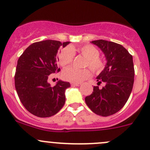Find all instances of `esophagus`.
<instances>
[{"instance_id":"1","label":"esophagus","mask_w":150,"mask_h":150,"mask_svg":"<svg viewBox=\"0 0 150 150\" xmlns=\"http://www.w3.org/2000/svg\"><path fill=\"white\" fill-rule=\"evenodd\" d=\"M71 85L74 86H80L81 85V83H71Z\"/></svg>"}]
</instances>
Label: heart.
Wrapping results in <instances>:
<instances>
[{
	"mask_svg": "<svg viewBox=\"0 0 150 150\" xmlns=\"http://www.w3.org/2000/svg\"><path fill=\"white\" fill-rule=\"evenodd\" d=\"M79 52L86 61L85 66L89 67L94 72H99L103 69L104 63L99 58V51L97 48L92 45H84L81 47L71 46L66 47L61 50L59 54V62L62 67L69 65L72 62L74 57V52ZM91 75L90 71L88 69H78L75 67H68L63 71L62 76L64 80L69 82L81 83L87 79Z\"/></svg>",
	"mask_w": 150,
	"mask_h": 150,
	"instance_id": "b5f03b06",
	"label": "heart"
}]
</instances>
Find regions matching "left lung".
I'll list each match as a JSON object with an SVG mask.
<instances>
[{"label": "left lung", "instance_id": "left-lung-1", "mask_svg": "<svg viewBox=\"0 0 150 150\" xmlns=\"http://www.w3.org/2000/svg\"><path fill=\"white\" fill-rule=\"evenodd\" d=\"M102 50L107 63L96 77L97 84L104 82L102 88L93 86V91L85 98L88 107L99 115H112L120 110L132 91L134 82L133 57L122 45L97 40L91 41Z\"/></svg>", "mask_w": 150, "mask_h": 150}]
</instances>
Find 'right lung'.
Masks as SVG:
<instances>
[{
	"label": "right lung",
	"instance_id": "add662e5",
	"mask_svg": "<svg viewBox=\"0 0 150 150\" xmlns=\"http://www.w3.org/2000/svg\"><path fill=\"white\" fill-rule=\"evenodd\" d=\"M69 43L53 40L36 42L29 46L18 59L15 88L24 107L37 117L54 115L65 103V90L70 83L59 81L51 87L48 78L60 71L57 67L58 50Z\"/></svg>",
	"mask_w": 150,
	"mask_h": 150
}]
</instances>
